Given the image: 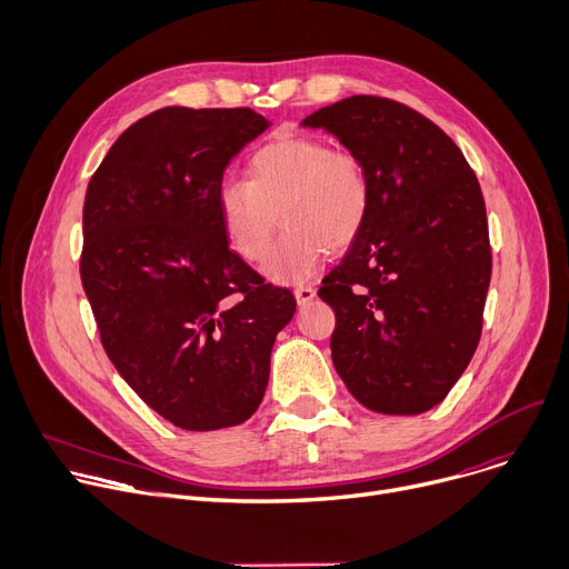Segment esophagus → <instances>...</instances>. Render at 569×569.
Instances as JSON below:
<instances>
[{"label": "esophagus", "instance_id": "obj_1", "mask_svg": "<svg viewBox=\"0 0 569 569\" xmlns=\"http://www.w3.org/2000/svg\"><path fill=\"white\" fill-rule=\"evenodd\" d=\"M293 296H296V303L299 306H308L315 296H317V291L310 287V284H301V287H296L293 289Z\"/></svg>", "mask_w": 569, "mask_h": 569}]
</instances>
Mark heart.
Returning a JSON list of instances; mask_svg holds the SVG:
<instances>
[{
	"label": "heart",
	"mask_w": 569,
	"mask_h": 569,
	"mask_svg": "<svg viewBox=\"0 0 569 569\" xmlns=\"http://www.w3.org/2000/svg\"><path fill=\"white\" fill-rule=\"evenodd\" d=\"M218 214L229 248L248 261L268 254L278 224L287 227L263 263L276 282L315 276L327 250L359 238L370 210V182L361 159L315 137H280L250 161L248 180L218 187Z\"/></svg>",
	"instance_id": "obj_1"
}]
</instances>
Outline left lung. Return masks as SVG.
I'll return each instance as SVG.
<instances>
[{"instance_id": "obj_1", "label": "left lung", "mask_w": 569, "mask_h": 569, "mask_svg": "<svg viewBox=\"0 0 569 569\" xmlns=\"http://www.w3.org/2000/svg\"><path fill=\"white\" fill-rule=\"evenodd\" d=\"M301 124L333 133L370 182L366 227L319 289L333 366L372 412H428L481 336L491 248L477 176L438 124L391 99L347 97Z\"/></svg>"}]
</instances>
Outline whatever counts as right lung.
I'll use <instances>...</instances> for the list:
<instances>
[{
    "label": "right lung",
    "mask_w": 569,
    "mask_h": 569,
    "mask_svg": "<svg viewBox=\"0 0 569 569\" xmlns=\"http://www.w3.org/2000/svg\"><path fill=\"white\" fill-rule=\"evenodd\" d=\"M270 122L250 108L169 106L133 122L94 171L80 278L122 380L182 430L250 419L289 289L229 250L218 187Z\"/></svg>",
    "instance_id": "obj_1"
}]
</instances>
